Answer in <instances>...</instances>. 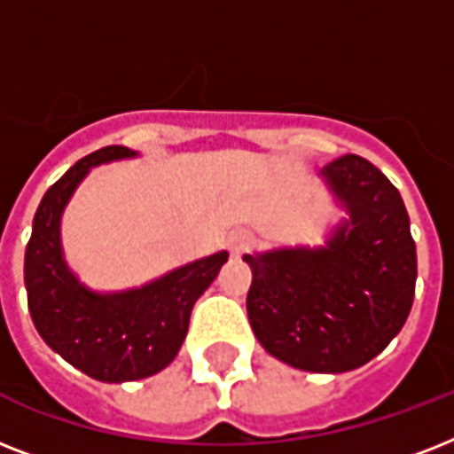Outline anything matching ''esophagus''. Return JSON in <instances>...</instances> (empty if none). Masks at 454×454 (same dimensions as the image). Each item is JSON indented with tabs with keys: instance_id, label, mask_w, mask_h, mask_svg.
Instances as JSON below:
<instances>
[{
	"instance_id": "esophagus-1",
	"label": "esophagus",
	"mask_w": 454,
	"mask_h": 454,
	"mask_svg": "<svg viewBox=\"0 0 454 454\" xmlns=\"http://www.w3.org/2000/svg\"><path fill=\"white\" fill-rule=\"evenodd\" d=\"M252 245H254V233H252V231H245V228H240V231H233V233H231V238H228V247H231V252H233V254H242V252H247Z\"/></svg>"
}]
</instances>
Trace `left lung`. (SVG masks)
Instances as JSON below:
<instances>
[{"mask_svg": "<svg viewBox=\"0 0 454 454\" xmlns=\"http://www.w3.org/2000/svg\"><path fill=\"white\" fill-rule=\"evenodd\" d=\"M325 184L348 219L325 247L245 254L247 316L259 344L306 372H348L380 356L412 309L415 240L398 188L372 162L341 155Z\"/></svg>", "mask_w": 454, "mask_h": 454, "instance_id": "8db88e82", "label": "left lung"}]
</instances>
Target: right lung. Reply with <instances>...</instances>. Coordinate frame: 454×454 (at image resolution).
<instances>
[{"instance_id":"1","label":"right lung","mask_w":454,"mask_h":454,"mask_svg":"<svg viewBox=\"0 0 454 454\" xmlns=\"http://www.w3.org/2000/svg\"><path fill=\"white\" fill-rule=\"evenodd\" d=\"M134 155L124 145H106L73 164L44 192L25 247L27 309L39 337L73 367L110 384L151 377L176 358L192 306L228 259V252H216L113 294L91 292L73 276L60 247L67 200L91 167Z\"/></svg>"}]
</instances>
